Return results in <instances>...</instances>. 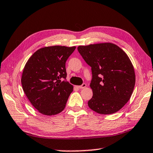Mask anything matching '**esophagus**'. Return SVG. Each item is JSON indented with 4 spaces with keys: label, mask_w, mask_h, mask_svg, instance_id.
<instances>
[{
    "label": "esophagus",
    "mask_w": 153,
    "mask_h": 153,
    "mask_svg": "<svg viewBox=\"0 0 153 153\" xmlns=\"http://www.w3.org/2000/svg\"><path fill=\"white\" fill-rule=\"evenodd\" d=\"M86 84H83L81 85V86H77V88H79V89L84 88H86Z\"/></svg>",
    "instance_id": "obj_1"
}]
</instances>
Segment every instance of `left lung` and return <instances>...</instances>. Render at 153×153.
<instances>
[{"label":"left lung","mask_w":153,"mask_h":153,"mask_svg":"<svg viewBox=\"0 0 153 153\" xmlns=\"http://www.w3.org/2000/svg\"><path fill=\"white\" fill-rule=\"evenodd\" d=\"M77 51L91 67L93 96L88 107L102 115L117 112L128 102L135 86L134 69L128 55L112 43L79 46Z\"/></svg>","instance_id":"1"}]
</instances>
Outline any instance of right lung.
Returning <instances> with one entry per match:
<instances>
[{"label": "right lung", "mask_w": 153, "mask_h": 153, "mask_svg": "<svg viewBox=\"0 0 153 153\" xmlns=\"http://www.w3.org/2000/svg\"><path fill=\"white\" fill-rule=\"evenodd\" d=\"M76 49L53 46L36 51L23 71L22 85L30 102L40 113L54 115L61 113L74 87L67 82L65 63Z\"/></svg>", "instance_id": "obj_1"}]
</instances>
